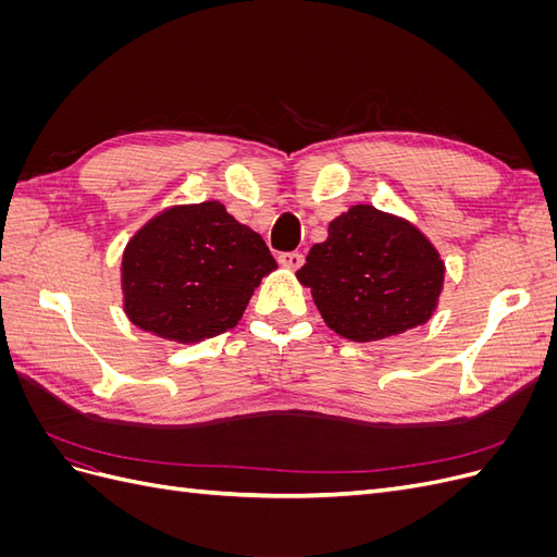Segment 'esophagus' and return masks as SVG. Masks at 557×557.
Masks as SVG:
<instances>
[{
  "label": "esophagus",
  "mask_w": 557,
  "mask_h": 557,
  "mask_svg": "<svg viewBox=\"0 0 557 557\" xmlns=\"http://www.w3.org/2000/svg\"><path fill=\"white\" fill-rule=\"evenodd\" d=\"M278 262H281L283 267H288V269H299L301 264H305V256H301V252H297V250H293V252H281Z\"/></svg>",
  "instance_id": "34e87169"
}]
</instances>
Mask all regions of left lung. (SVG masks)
Segmentation results:
<instances>
[{
    "instance_id": "8db88e82",
    "label": "left lung",
    "mask_w": 557,
    "mask_h": 557,
    "mask_svg": "<svg viewBox=\"0 0 557 557\" xmlns=\"http://www.w3.org/2000/svg\"><path fill=\"white\" fill-rule=\"evenodd\" d=\"M440 250L413 223L356 205L336 215L297 281L325 325L350 342H381L432 318L444 290Z\"/></svg>"
}]
</instances>
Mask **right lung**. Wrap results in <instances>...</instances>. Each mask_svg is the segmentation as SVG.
<instances>
[{"instance_id": "add662e5", "label": "right lung", "mask_w": 557, "mask_h": 557, "mask_svg": "<svg viewBox=\"0 0 557 557\" xmlns=\"http://www.w3.org/2000/svg\"><path fill=\"white\" fill-rule=\"evenodd\" d=\"M276 260L221 201L164 209L123 250V309L139 330L197 344L239 323Z\"/></svg>"}]
</instances>
